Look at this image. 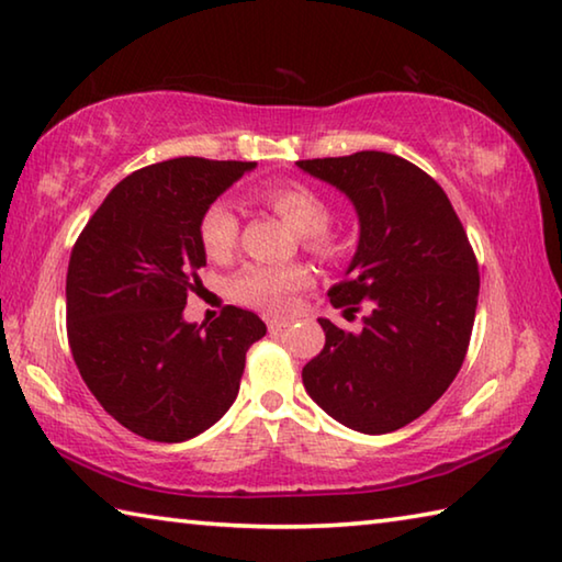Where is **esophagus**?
<instances>
[{"mask_svg":"<svg viewBox=\"0 0 562 562\" xmlns=\"http://www.w3.org/2000/svg\"><path fill=\"white\" fill-rule=\"evenodd\" d=\"M288 327H290L288 319H270V322H268L270 335H280V331H284Z\"/></svg>","mask_w":562,"mask_h":562,"instance_id":"34e87169","label":"esophagus"}]
</instances>
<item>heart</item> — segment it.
Here are the masks:
<instances>
[{"label":"heart","mask_w":562,"mask_h":562,"mask_svg":"<svg viewBox=\"0 0 562 562\" xmlns=\"http://www.w3.org/2000/svg\"><path fill=\"white\" fill-rule=\"evenodd\" d=\"M268 203L282 221L307 237V245L319 255L335 252L325 227L329 223V207L322 198L302 183H278L262 190ZM235 207L227 201H217L207 207L201 221V243L211 258H225L237 243ZM310 272L302 265H250L233 282V294L243 304L262 312H284L292 304L294 292L307 288Z\"/></svg>","instance_id":"heart-1"}]
</instances>
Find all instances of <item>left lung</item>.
<instances>
[{
	"mask_svg": "<svg viewBox=\"0 0 562 562\" xmlns=\"http://www.w3.org/2000/svg\"><path fill=\"white\" fill-rule=\"evenodd\" d=\"M297 168L355 205L359 243L329 302L367 307L359 331L317 319L325 349L304 364L302 384L347 429L396 431L431 408L463 364L481 284L469 237L443 188L404 158L361 150Z\"/></svg>",
	"mask_w": 562,
	"mask_h": 562,
	"instance_id": "obj_1",
	"label": "left lung"
}]
</instances>
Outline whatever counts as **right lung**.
<instances>
[{
	"label": "right lung",
	"instance_id": "right-lung-1",
	"mask_svg": "<svg viewBox=\"0 0 562 562\" xmlns=\"http://www.w3.org/2000/svg\"><path fill=\"white\" fill-rule=\"evenodd\" d=\"M258 164L173 158L123 178L76 240L66 322L79 374L97 402L150 441L178 443L233 406L245 355L265 322L227 307L211 325L186 322L205 268L201 221Z\"/></svg>",
	"mask_w": 562,
	"mask_h": 562
}]
</instances>
